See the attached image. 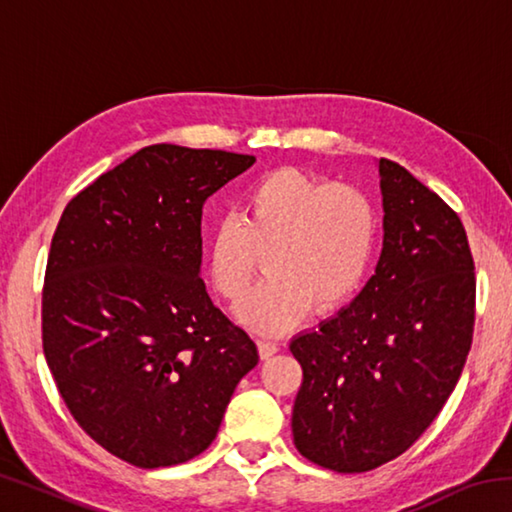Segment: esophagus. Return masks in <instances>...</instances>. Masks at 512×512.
Listing matches in <instances>:
<instances>
[{
    "label": "esophagus",
    "instance_id": "34e87169",
    "mask_svg": "<svg viewBox=\"0 0 512 512\" xmlns=\"http://www.w3.org/2000/svg\"><path fill=\"white\" fill-rule=\"evenodd\" d=\"M257 345H259V357H262V359L273 357V354H275L277 350H280V345H277V343L271 341V339H259Z\"/></svg>",
    "mask_w": 512,
    "mask_h": 512
}]
</instances>
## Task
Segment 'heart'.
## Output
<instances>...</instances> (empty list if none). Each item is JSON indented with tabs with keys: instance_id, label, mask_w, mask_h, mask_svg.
I'll list each match as a JSON object with an SVG mask.
<instances>
[{
	"instance_id": "b5f03b06",
	"label": "heart",
	"mask_w": 512,
	"mask_h": 512,
	"mask_svg": "<svg viewBox=\"0 0 512 512\" xmlns=\"http://www.w3.org/2000/svg\"><path fill=\"white\" fill-rule=\"evenodd\" d=\"M379 214L350 183H325L282 167L246 189L239 216L225 214L207 241V275L223 300L248 296L262 255L266 280L239 309L259 332H284L309 305L332 311L361 289L377 250Z\"/></svg>"
}]
</instances>
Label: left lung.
<instances>
[{
	"label": "left lung",
	"mask_w": 512,
	"mask_h": 512,
	"mask_svg": "<svg viewBox=\"0 0 512 512\" xmlns=\"http://www.w3.org/2000/svg\"><path fill=\"white\" fill-rule=\"evenodd\" d=\"M384 248L348 307L291 341V415L307 461L359 474L393 461L443 411L474 334V259L458 214L402 164L379 160Z\"/></svg>",
	"instance_id": "8db88e82"
}]
</instances>
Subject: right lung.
Masks as SVG:
<instances>
[{"instance_id":"add662e5","label":"right lung","mask_w":512,"mask_h":512,"mask_svg":"<svg viewBox=\"0 0 512 512\" xmlns=\"http://www.w3.org/2000/svg\"><path fill=\"white\" fill-rule=\"evenodd\" d=\"M253 155L144 146L67 203L42 287V350L79 427L144 470L192 461L257 348L212 305L203 205Z\"/></svg>"}]
</instances>
